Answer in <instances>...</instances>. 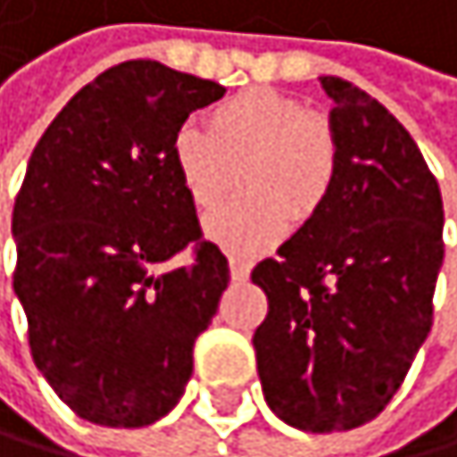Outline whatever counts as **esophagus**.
I'll use <instances>...</instances> for the list:
<instances>
[{
	"mask_svg": "<svg viewBox=\"0 0 457 457\" xmlns=\"http://www.w3.org/2000/svg\"><path fill=\"white\" fill-rule=\"evenodd\" d=\"M230 278L238 280V284H241V280H247L250 278V263L244 258H230Z\"/></svg>",
	"mask_w": 457,
	"mask_h": 457,
	"instance_id": "esophagus-1",
	"label": "esophagus"
}]
</instances>
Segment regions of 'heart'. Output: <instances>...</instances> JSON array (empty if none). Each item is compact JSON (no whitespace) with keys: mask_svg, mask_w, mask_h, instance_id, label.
<instances>
[{"mask_svg":"<svg viewBox=\"0 0 457 457\" xmlns=\"http://www.w3.org/2000/svg\"><path fill=\"white\" fill-rule=\"evenodd\" d=\"M207 129L182 123L170 157L190 202L213 210L236 185L247 199L227 204L204 221L219 247L253 255L287 233L289 219L309 221L331 194L337 143L323 117L306 114L300 100L272 89H247L224 100Z\"/></svg>","mask_w":457,"mask_h":457,"instance_id":"obj_1","label":"heart"}]
</instances>
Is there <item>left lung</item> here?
Here are the masks:
<instances>
[{
	"label": "left lung",
	"mask_w": 457,
	"mask_h": 457,
	"mask_svg": "<svg viewBox=\"0 0 457 457\" xmlns=\"http://www.w3.org/2000/svg\"><path fill=\"white\" fill-rule=\"evenodd\" d=\"M320 84L331 194L253 270L270 300L253 337L263 399L306 433L353 430L394 399L430 334L444 261L441 190L413 137L360 87Z\"/></svg>",
	"instance_id": "1"
}]
</instances>
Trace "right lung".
<instances>
[{
    "label": "right lung",
    "instance_id": "add662e5",
    "mask_svg": "<svg viewBox=\"0 0 457 457\" xmlns=\"http://www.w3.org/2000/svg\"><path fill=\"white\" fill-rule=\"evenodd\" d=\"M221 95L160 61H123L55 114L27 162L13 289L36 368L92 424L173 410L230 280L170 157L173 131ZM182 249L186 267L165 268Z\"/></svg>",
    "mask_w": 457,
    "mask_h": 457
}]
</instances>
